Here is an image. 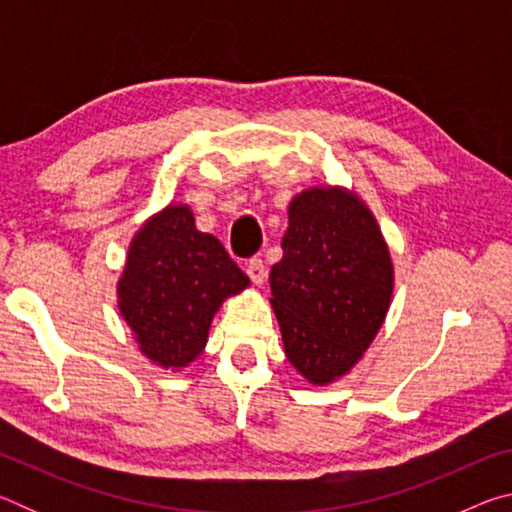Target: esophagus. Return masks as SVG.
Masks as SVG:
<instances>
[{"label": "esophagus", "instance_id": "1", "mask_svg": "<svg viewBox=\"0 0 512 512\" xmlns=\"http://www.w3.org/2000/svg\"><path fill=\"white\" fill-rule=\"evenodd\" d=\"M246 273L250 280H253V284H257V287H262V284L266 282V266L259 257L250 259V262L246 264Z\"/></svg>", "mask_w": 512, "mask_h": 512}]
</instances>
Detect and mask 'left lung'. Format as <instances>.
<instances>
[{
    "label": "left lung",
    "instance_id": "obj_1",
    "mask_svg": "<svg viewBox=\"0 0 512 512\" xmlns=\"http://www.w3.org/2000/svg\"><path fill=\"white\" fill-rule=\"evenodd\" d=\"M271 307L284 354L311 386L343 379L384 325L395 266L368 203L343 185H311L289 203Z\"/></svg>",
    "mask_w": 512,
    "mask_h": 512
}]
</instances>
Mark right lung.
Returning <instances> with one entry per match:
<instances>
[{
  "label": "right lung",
  "mask_w": 512,
  "mask_h": 512,
  "mask_svg": "<svg viewBox=\"0 0 512 512\" xmlns=\"http://www.w3.org/2000/svg\"><path fill=\"white\" fill-rule=\"evenodd\" d=\"M248 287L221 241L196 228L192 207L171 201L128 244L117 309L142 357L180 372L201 357L223 302Z\"/></svg>",
  "instance_id": "obj_1"
}]
</instances>
